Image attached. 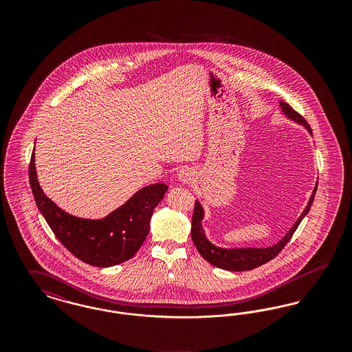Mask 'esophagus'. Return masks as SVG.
Instances as JSON below:
<instances>
[{
	"label": "esophagus",
	"instance_id": "1",
	"mask_svg": "<svg viewBox=\"0 0 352 352\" xmlns=\"http://www.w3.org/2000/svg\"><path fill=\"white\" fill-rule=\"evenodd\" d=\"M179 179H181L182 182H188V181H190V174H188V171H186V170L181 171V173H179Z\"/></svg>",
	"mask_w": 352,
	"mask_h": 352
}]
</instances>
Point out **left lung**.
Returning <instances> with one entry per match:
<instances>
[{"label":"left lung","mask_w":352,"mask_h":352,"mask_svg":"<svg viewBox=\"0 0 352 352\" xmlns=\"http://www.w3.org/2000/svg\"><path fill=\"white\" fill-rule=\"evenodd\" d=\"M280 107L286 118L298 122L300 125H303L307 129V132L313 135L310 125L298 112H296L287 102H284V101H280ZM317 186L318 184H316L313 194L310 197V201L307 203L306 208L303 210L301 217L297 219V221L289 230V232L285 234L277 244H274L272 247H267V248H230V250H227V248H220V247L214 245L211 241H208V239L206 237L204 231H203L201 220L204 218V211H203L201 203L198 201H195L194 214H192V220H191V239H192L197 250L201 253V257L206 258L210 264L215 265L217 268L226 269V270H231V272H244V270H252L257 267H261L263 264L274 258L289 243V240L292 239V236L298 228L302 219L307 215V212L314 201Z\"/></svg>","instance_id":"8db88e82"}]
</instances>
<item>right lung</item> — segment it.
Returning <instances> with one entry per match:
<instances>
[{
	"label": "right lung",
	"instance_id": "1",
	"mask_svg": "<svg viewBox=\"0 0 352 352\" xmlns=\"http://www.w3.org/2000/svg\"><path fill=\"white\" fill-rule=\"evenodd\" d=\"M34 151L29 165V181L38 210L56 239L85 264L108 268L132 258L151 230L157 204L168 186L154 184L138 190L133 197L105 218L92 220L72 217L45 195L36 179Z\"/></svg>",
	"mask_w": 352,
	"mask_h": 352
}]
</instances>
